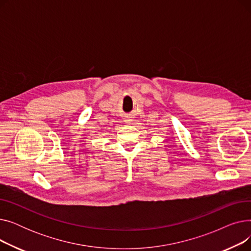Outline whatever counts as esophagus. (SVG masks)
I'll return each mask as SVG.
<instances>
[{"label": "esophagus", "instance_id": "1", "mask_svg": "<svg viewBox=\"0 0 251 251\" xmlns=\"http://www.w3.org/2000/svg\"><path fill=\"white\" fill-rule=\"evenodd\" d=\"M130 121H131V120H130V119H128V120H127L126 122H127V123H130Z\"/></svg>", "mask_w": 251, "mask_h": 251}]
</instances>
